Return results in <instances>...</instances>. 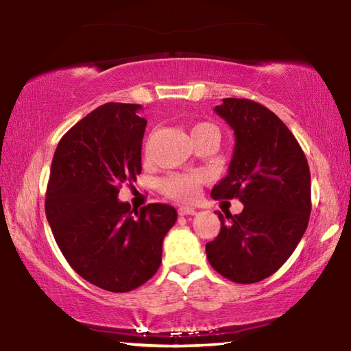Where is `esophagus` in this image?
<instances>
[{"mask_svg":"<svg viewBox=\"0 0 351 351\" xmlns=\"http://www.w3.org/2000/svg\"><path fill=\"white\" fill-rule=\"evenodd\" d=\"M178 214L180 215H195L197 210L193 208H189V206H181V208L178 209Z\"/></svg>","mask_w":351,"mask_h":351,"instance_id":"1","label":"esophagus"}]
</instances>
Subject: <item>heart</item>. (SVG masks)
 <instances>
[{
  "label": "heart",
  "instance_id": "1",
  "mask_svg": "<svg viewBox=\"0 0 351 351\" xmlns=\"http://www.w3.org/2000/svg\"><path fill=\"white\" fill-rule=\"evenodd\" d=\"M202 128H215V126L208 125V123H199L193 128L192 132L197 130H202ZM202 181H203V176L199 173H175L164 178V180L160 181L159 187H160V192L171 199H176V202H192V199H195V197L198 195Z\"/></svg>",
  "mask_w": 351,
  "mask_h": 351
}]
</instances>
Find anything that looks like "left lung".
<instances>
[{"mask_svg": "<svg viewBox=\"0 0 351 351\" xmlns=\"http://www.w3.org/2000/svg\"><path fill=\"white\" fill-rule=\"evenodd\" d=\"M214 110L234 130L236 145L228 175L210 197L239 198L243 210L219 213L220 232L206 243V254L226 280L253 285L286 263L308 228L309 165L297 138L265 106L223 98Z\"/></svg>", "mask_w": 351, "mask_h": 351, "instance_id": "1", "label": "left lung"}]
</instances>
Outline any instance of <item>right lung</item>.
<instances>
[{
    "label": "right lung",
    "instance_id": "obj_1",
    "mask_svg": "<svg viewBox=\"0 0 351 351\" xmlns=\"http://www.w3.org/2000/svg\"><path fill=\"white\" fill-rule=\"evenodd\" d=\"M141 109L106 103L77 121L56 148L47 187V219L66 263L109 292L134 291L158 271L178 217L173 206L131 209L117 198L142 171Z\"/></svg>",
    "mask_w": 351,
    "mask_h": 351
}]
</instances>
